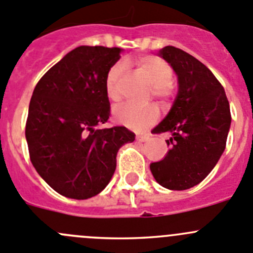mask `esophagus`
I'll return each instance as SVG.
<instances>
[{
    "label": "esophagus",
    "instance_id": "1",
    "mask_svg": "<svg viewBox=\"0 0 253 253\" xmlns=\"http://www.w3.org/2000/svg\"><path fill=\"white\" fill-rule=\"evenodd\" d=\"M150 136L149 135H138L136 136V140L140 141V143H144V141H148Z\"/></svg>",
    "mask_w": 253,
    "mask_h": 253
}]
</instances>
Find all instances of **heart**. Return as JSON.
I'll return each instance as SVG.
<instances>
[{"instance_id":"obj_1","label":"heart","mask_w":253,"mask_h":253,"mask_svg":"<svg viewBox=\"0 0 253 253\" xmlns=\"http://www.w3.org/2000/svg\"><path fill=\"white\" fill-rule=\"evenodd\" d=\"M141 73L151 84V94L163 107H167L172 98L171 82L174 72L171 66L160 57L144 56L136 61ZM124 67L117 63L108 71L105 77V93L110 100L120 99V83ZM113 118L120 125L135 131H141L155 124L159 119V110L155 105L134 107L130 104L118 105L113 109Z\"/></svg>"}]
</instances>
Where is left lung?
Wrapping results in <instances>:
<instances>
[{
	"instance_id": "8db88e82",
	"label": "left lung",
	"mask_w": 253,
	"mask_h": 253,
	"mask_svg": "<svg viewBox=\"0 0 253 253\" xmlns=\"http://www.w3.org/2000/svg\"><path fill=\"white\" fill-rule=\"evenodd\" d=\"M160 56L177 76L179 90L169 114L154 133H171L170 150L151 163L153 176L169 190L200 184L217 164L230 130V104L225 89L212 72L180 48L167 45Z\"/></svg>"
}]
</instances>
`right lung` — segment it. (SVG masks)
<instances>
[{
	"mask_svg": "<svg viewBox=\"0 0 253 253\" xmlns=\"http://www.w3.org/2000/svg\"><path fill=\"white\" fill-rule=\"evenodd\" d=\"M120 48L81 45L48 69L33 90L26 122L30 159L54 191L85 200L99 194L117 168V153L135 134L98 128L110 117L108 71Z\"/></svg>",
	"mask_w": 253,
	"mask_h": 253,
	"instance_id": "add662e5",
	"label": "right lung"
}]
</instances>
